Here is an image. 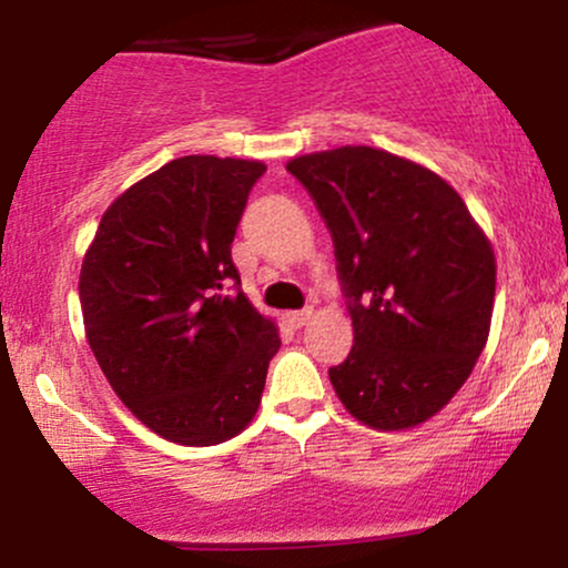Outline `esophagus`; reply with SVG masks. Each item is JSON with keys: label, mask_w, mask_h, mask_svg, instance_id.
<instances>
[{"label": "esophagus", "mask_w": 568, "mask_h": 568, "mask_svg": "<svg viewBox=\"0 0 568 568\" xmlns=\"http://www.w3.org/2000/svg\"><path fill=\"white\" fill-rule=\"evenodd\" d=\"M312 317V310L306 306V310H296V312H285L283 321L291 325V328H302V325H306V321Z\"/></svg>", "instance_id": "obj_1"}]
</instances>
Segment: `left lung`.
Listing matches in <instances>:
<instances>
[{
  "label": "left lung",
  "mask_w": 568,
  "mask_h": 568,
  "mask_svg": "<svg viewBox=\"0 0 568 568\" xmlns=\"http://www.w3.org/2000/svg\"><path fill=\"white\" fill-rule=\"evenodd\" d=\"M334 240L355 342L328 371L363 425L406 429L467 382L486 347L491 243L440 175L371 146L288 162Z\"/></svg>",
  "instance_id": "1"
}]
</instances>
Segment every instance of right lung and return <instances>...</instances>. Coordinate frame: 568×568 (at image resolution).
<instances>
[{"mask_svg": "<svg viewBox=\"0 0 568 568\" xmlns=\"http://www.w3.org/2000/svg\"><path fill=\"white\" fill-rule=\"evenodd\" d=\"M264 162L171 160L120 194L80 272L84 334L120 400L181 446L234 438L280 349L240 288L232 240Z\"/></svg>", "mask_w": 568, "mask_h": 568, "instance_id": "right-lung-1", "label": "right lung"}]
</instances>
